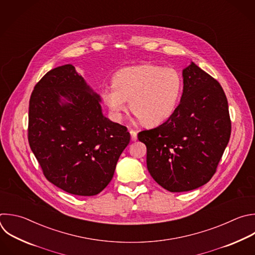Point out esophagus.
Instances as JSON below:
<instances>
[{"label": "esophagus", "instance_id": "esophagus-1", "mask_svg": "<svg viewBox=\"0 0 255 255\" xmlns=\"http://www.w3.org/2000/svg\"><path fill=\"white\" fill-rule=\"evenodd\" d=\"M130 135H131L132 141H136V140H137V132H136V131L130 130Z\"/></svg>", "mask_w": 255, "mask_h": 255}]
</instances>
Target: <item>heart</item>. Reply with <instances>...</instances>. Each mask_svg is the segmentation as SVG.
<instances>
[{
    "label": "heart",
    "mask_w": 255,
    "mask_h": 255,
    "mask_svg": "<svg viewBox=\"0 0 255 255\" xmlns=\"http://www.w3.org/2000/svg\"><path fill=\"white\" fill-rule=\"evenodd\" d=\"M112 86L101 91V99L112 118L120 121L127 109L144 126H156L170 117L179 102L183 82L173 68L143 64L118 70Z\"/></svg>",
    "instance_id": "1"
}]
</instances>
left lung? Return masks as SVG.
Masks as SVG:
<instances>
[{
	"mask_svg": "<svg viewBox=\"0 0 255 255\" xmlns=\"http://www.w3.org/2000/svg\"><path fill=\"white\" fill-rule=\"evenodd\" d=\"M180 104L163 124L138 133L152 178L170 192L206 184L229 142L231 122L220 84L196 64L183 69Z\"/></svg>",
	"mask_w": 255,
	"mask_h": 255,
	"instance_id": "left-lung-1",
	"label": "left lung"
}]
</instances>
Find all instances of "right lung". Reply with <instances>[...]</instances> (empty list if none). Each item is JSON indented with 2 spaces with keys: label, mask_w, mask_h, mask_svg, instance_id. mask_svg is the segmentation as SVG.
Returning <instances> with one entry per match:
<instances>
[{
  "label": "right lung",
  "mask_w": 255,
  "mask_h": 255,
  "mask_svg": "<svg viewBox=\"0 0 255 255\" xmlns=\"http://www.w3.org/2000/svg\"><path fill=\"white\" fill-rule=\"evenodd\" d=\"M100 102L71 64L49 71L30 98V147L45 177L70 194L100 193L130 142L127 128L106 118Z\"/></svg>",
  "instance_id": "obj_1"
}]
</instances>
